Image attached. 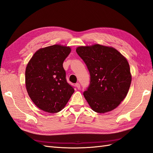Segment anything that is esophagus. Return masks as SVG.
<instances>
[{
    "label": "esophagus",
    "instance_id": "obj_1",
    "mask_svg": "<svg viewBox=\"0 0 153 153\" xmlns=\"http://www.w3.org/2000/svg\"><path fill=\"white\" fill-rule=\"evenodd\" d=\"M76 87H77L78 89H80V85L79 83H76Z\"/></svg>",
    "mask_w": 153,
    "mask_h": 153
}]
</instances>
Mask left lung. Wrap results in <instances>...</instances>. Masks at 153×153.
<instances>
[{
	"instance_id": "8db88e82",
	"label": "left lung",
	"mask_w": 153,
	"mask_h": 153,
	"mask_svg": "<svg viewBox=\"0 0 153 153\" xmlns=\"http://www.w3.org/2000/svg\"><path fill=\"white\" fill-rule=\"evenodd\" d=\"M76 51L90 73L89 85L83 94L91 108L103 114L117 107L131 82L126 58L115 48L98 44L78 47Z\"/></svg>"
}]
</instances>
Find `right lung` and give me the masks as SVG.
Instances as JSON below:
<instances>
[{"instance_id": "add662e5", "label": "right lung", "mask_w": 153, "mask_h": 153, "mask_svg": "<svg viewBox=\"0 0 153 153\" xmlns=\"http://www.w3.org/2000/svg\"><path fill=\"white\" fill-rule=\"evenodd\" d=\"M70 52L69 47L50 46L37 51L27 64L26 89L41 110L52 114L60 112L75 91L66 80L63 68L64 60Z\"/></svg>"}]
</instances>
